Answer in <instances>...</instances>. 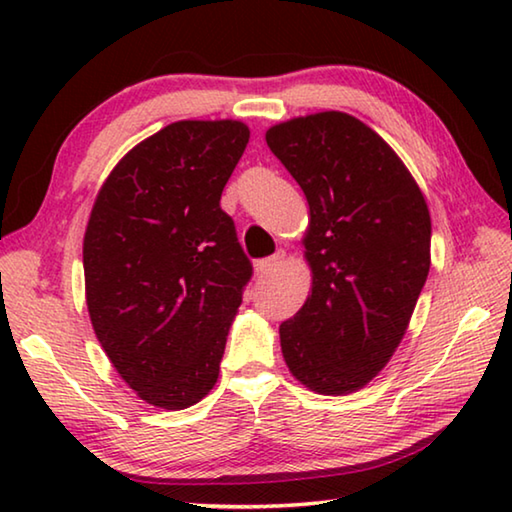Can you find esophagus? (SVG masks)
Returning a JSON list of instances; mask_svg holds the SVG:
<instances>
[{"label": "esophagus", "mask_w": 512, "mask_h": 512, "mask_svg": "<svg viewBox=\"0 0 512 512\" xmlns=\"http://www.w3.org/2000/svg\"><path fill=\"white\" fill-rule=\"evenodd\" d=\"M282 259H284V253H277V255L268 257V259H262V262H257V264H255V273H257L259 277L271 275V273L275 271V268L282 264Z\"/></svg>", "instance_id": "34e87169"}]
</instances>
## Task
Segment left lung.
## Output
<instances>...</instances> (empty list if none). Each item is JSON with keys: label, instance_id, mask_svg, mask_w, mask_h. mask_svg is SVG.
I'll use <instances>...</instances> for the list:
<instances>
[{"label": "left lung", "instance_id": "obj_1", "mask_svg": "<svg viewBox=\"0 0 512 512\" xmlns=\"http://www.w3.org/2000/svg\"><path fill=\"white\" fill-rule=\"evenodd\" d=\"M266 144L309 203L311 293L280 325L282 357L309 391L357 393L391 361L427 282V201L400 155L348 112L287 119Z\"/></svg>", "mask_w": 512, "mask_h": 512}]
</instances>
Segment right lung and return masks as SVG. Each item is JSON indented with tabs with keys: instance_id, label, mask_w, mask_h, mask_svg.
Instances as JSON below:
<instances>
[{
	"instance_id": "1",
	"label": "right lung",
	"mask_w": 512,
	"mask_h": 512,
	"mask_svg": "<svg viewBox=\"0 0 512 512\" xmlns=\"http://www.w3.org/2000/svg\"><path fill=\"white\" fill-rule=\"evenodd\" d=\"M248 137L235 119L173 121L117 162L92 205L83 271L94 334L158 409L194 406L219 379L253 275L221 210Z\"/></svg>"
}]
</instances>
